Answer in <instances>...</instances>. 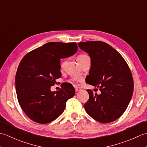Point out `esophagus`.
I'll return each mask as SVG.
<instances>
[{
  "label": "esophagus",
  "instance_id": "34e87169",
  "mask_svg": "<svg viewBox=\"0 0 147 147\" xmlns=\"http://www.w3.org/2000/svg\"><path fill=\"white\" fill-rule=\"evenodd\" d=\"M81 88H78V87H76L75 88V91H76V92H80V91H81Z\"/></svg>",
  "mask_w": 147,
  "mask_h": 147
}]
</instances>
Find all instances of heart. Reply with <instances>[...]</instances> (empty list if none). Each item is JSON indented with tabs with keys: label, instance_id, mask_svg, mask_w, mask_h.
Wrapping results in <instances>:
<instances>
[{
	"label": "heart",
	"instance_id": "heart-1",
	"mask_svg": "<svg viewBox=\"0 0 147 147\" xmlns=\"http://www.w3.org/2000/svg\"><path fill=\"white\" fill-rule=\"evenodd\" d=\"M87 58H89V57L86 55L81 54V55H79L78 56L77 61H78V62L79 64H81L83 61H85V59Z\"/></svg>",
	"mask_w": 147,
	"mask_h": 147
}]
</instances>
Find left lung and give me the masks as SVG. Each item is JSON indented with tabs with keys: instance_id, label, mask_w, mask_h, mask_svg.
Listing matches in <instances>:
<instances>
[{
	"instance_id": "obj_1",
	"label": "left lung",
	"mask_w": 147,
	"mask_h": 147,
	"mask_svg": "<svg viewBox=\"0 0 147 147\" xmlns=\"http://www.w3.org/2000/svg\"><path fill=\"white\" fill-rule=\"evenodd\" d=\"M78 45L91 59L86 82L100 87L101 92L98 95L86 90L89 99L84 104L85 111L100 123L114 121L125 112L133 95L134 83L128 65L116 50L105 42L88 41Z\"/></svg>"
}]
</instances>
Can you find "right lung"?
Returning <instances> with one entry per match:
<instances>
[{"label":"right lung","instance_id":"add662e5","mask_svg":"<svg viewBox=\"0 0 147 147\" xmlns=\"http://www.w3.org/2000/svg\"><path fill=\"white\" fill-rule=\"evenodd\" d=\"M77 51L75 42H49L22 59L16 74V91L19 104L30 119L45 124L64 112L75 90L70 83L57 92H51V87L61 76V59L70 57Z\"/></svg>","mask_w":147,"mask_h":147}]
</instances>
